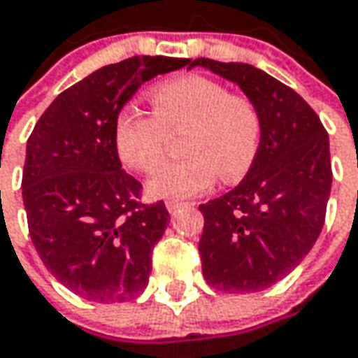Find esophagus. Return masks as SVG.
<instances>
[{"mask_svg":"<svg viewBox=\"0 0 358 358\" xmlns=\"http://www.w3.org/2000/svg\"><path fill=\"white\" fill-rule=\"evenodd\" d=\"M184 206H186V203H184V202H176V200H168V202H166V208H168V212H170V214L178 212L180 208H184Z\"/></svg>","mask_w":358,"mask_h":358,"instance_id":"obj_1","label":"esophagus"}]
</instances>
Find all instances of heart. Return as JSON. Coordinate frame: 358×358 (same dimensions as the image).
Instances as JSON below:
<instances>
[{"mask_svg": "<svg viewBox=\"0 0 358 358\" xmlns=\"http://www.w3.org/2000/svg\"><path fill=\"white\" fill-rule=\"evenodd\" d=\"M155 115L122 106L113 122L118 158L138 174H152L164 162L168 132L178 134L180 152L148 184L156 198L186 200L216 182L248 174L262 144V115L252 99L229 93L220 80L184 75L150 91Z\"/></svg>", "mask_w": 358, "mask_h": 358, "instance_id": "1", "label": "heart"}]
</instances>
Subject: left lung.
Returning a JSON list of instances; mask_svg holds the SVG:
<instances>
[{
    "label": "left lung",
    "mask_w": 358,
    "mask_h": 358,
    "mask_svg": "<svg viewBox=\"0 0 358 358\" xmlns=\"http://www.w3.org/2000/svg\"><path fill=\"white\" fill-rule=\"evenodd\" d=\"M192 67L236 83L264 124L245 178L200 203L203 278L228 293L267 289L301 264L323 229L333 182L329 134L299 94L262 69L214 59Z\"/></svg>",
    "instance_id": "obj_1"
}]
</instances>
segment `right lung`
I'll use <instances>...</instances> for the list:
<instances>
[{
  "instance_id": "right-lung-1",
  "label": "right lung",
  "mask_w": 358,
  "mask_h": 358,
  "mask_svg": "<svg viewBox=\"0 0 358 358\" xmlns=\"http://www.w3.org/2000/svg\"><path fill=\"white\" fill-rule=\"evenodd\" d=\"M190 59L130 57L57 96L27 141L23 206L45 267L83 299L117 303L144 291L152 250L170 214L142 203V184L122 170L113 142L117 113L142 83Z\"/></svg>"
}]
</instances>
